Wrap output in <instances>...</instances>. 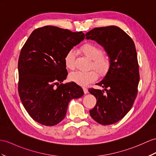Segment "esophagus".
I'll return each instance as SVG.
<instances>
[{
    "label": "esophagus",
    "instance_id": "esophagus-1",
    "mask_svg": "<svg viewBox=\"0 0 156 156\" xmlns=\"http://www.w3.org/2000/svg\"><path fill=\"white\" fill-rule=\"evenodd\" d=\"M83 91H84V93H85V94H87V93H89L88 89H87V87H83Z\"/></svg>",
    "mask_w": 156,
    "mask_h": 156
}]
</instances>
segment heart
Instances as JSON below:
<instances>
[{
  "mask_svg": "<svg viewBox=\"0 0 156 156\" xmlns=\"http://www.w3.org/2000/svg\"><path fill=\"white\" fill-rule=\"evenodd\" d=\"M80 50L85 56L92 59L91 67H94L100 73H105L107 71L111 62L108 57L102 54V49L101 46L96 44L87 42L81 45ZM75 51L73 49H69L64 58L66 66L68 69H75ZM97 77V72L94 69L86 72L76 71L69 75L71 81L82 85H86L94 81Z\"/></svg>",
  "mask_w": 156,
  "mask_h": 156,
  "instance_id": "obj_1",
  "label": "heart"
}]
</instances>
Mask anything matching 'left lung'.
Listing matches in <instances>:
<instances>
[{
	"label": "left lung",
	"mask_w": 156,
	"mask_h": 156,
	"mask_svg": "<svg viewBox=\"0 0 156 156\" xmlns=\"http://www.w3.org/2000/svg\"><path fill=\"white\" fill-rule=\"evenodd\" d=\"M85 36L105 48L111 62L103 80L96 84L105 89H89L97 100L90 115L102 125L116 123L131 109L138 94L140 73L134 41L115 26L94 28Z\"/></svg>",
	"instance_id": "1"
}]
</instances>
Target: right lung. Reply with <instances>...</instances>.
<instances>
[{"label": "right lung", "mask_w": 156, "mask_h": 156, "mask_svg": "<svg viewBox=\"0 0 156 156\" xmlns=\"http://www.w3.org/2000/svg\"><path fill=\"white\" fill-rule=\"evenodd\" d=\"M84 38L82 32L45 26L34 30L22 48L18 63V94L37 122L49 126L58 124L65 118L70 100L84 94L74 82L62 83L67 75L66 53Z\"/></svg>", "instance_id": "right-lung-1"}]
</instances>
